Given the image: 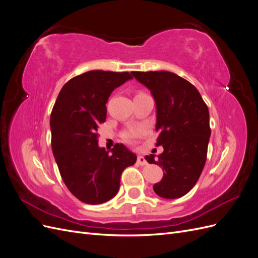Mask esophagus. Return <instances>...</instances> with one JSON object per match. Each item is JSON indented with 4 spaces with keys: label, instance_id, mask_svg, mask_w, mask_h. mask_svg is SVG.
<instances>
[{
    "label": "esophagus",
    "instance_id": "obj_1",
    "mask_svg": "<svg viewBox=\"0 0 258 258\" xmlns=\"http://www.w3.org/2000/svg\"><path fill=\"white\" fill-rule=\"evenodd\" d=\"M138 163L140 166H146L147 165V161L145 160V158L143 156H138Z\"/></svg>",
    "mask_w": 258,
    "mask_h": 258
}]
</instances>
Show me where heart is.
<instances>
[{
  "label": "heart",
  "mask_w": 258,
  "mask_h": 258,
  "mask_svg": "<svg viewBox=\"0 0 258 258\" xmlns=\"http://www.w3.org/2000/svg\"><path fill=\"white\" fill-rule=\"evenodd\" d=\"M144 134L143 128H131L128 131L124 132L123 139L127 142H134L139 137H141Z\"/></svg>",
  "instance_id": "b5f03b06"
}]
</instances>
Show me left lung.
Returning a JSON list of instances; mask_svg holds the SVG:
<instances>
[{"mask_svg":"<svg viewBox=\"0 0 258 258\" xmlns=\"http://www.w3.org/2000/svg\"><path fill=\"white\" fill-rule=\"evenodd\" d=\"M151 90L156 102V146L163 153L145 156L163 170L154 191L161 198L183 197L196 185L207 160L211 136L209 108L197 88L172 72H132Z\"/></svg>","mask_w":258,"mask_h":258,"instance_id":"obj_1","label":"left lung"}]
</instances>
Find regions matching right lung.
Here are the masks:
<instances>
[{
	"instance_id": "add662e5",
	"label": "right lung",
	"mask_w": 258,
	"mask_h": 258,
	"mask_svg": "<svg viewBox=\"0 0 258 258\" xmlns=\"http://www.w3.org/2000/svg\"><path fill=\"white\" fill-rule=\"evenodd\" d=\"M132 79L128 72L93 70L70 80L50 114L51 148L68 189L84 204L100 205L119 189L122 171L137 156L123 144L112 154L98 146V126L106 119L112 91Z\"/></svg>"
}]
</instances>
